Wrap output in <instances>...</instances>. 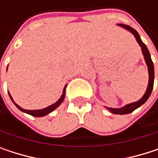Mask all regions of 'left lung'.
<instances>
[{
    "instance_id": "obj_1",
    "label": "left lung",
    "mask_w": 158,
    "mask_h": 158,
    "mask_svg": "<svg viewBox=\"0 0 158 158\" xmlns=\"http://www.w3.org/2000/svg\"><path fill=\"white\" fill-rule=\"evenodd\" d=\"M119 25L122 26V27H123V28H125L126 30L130 31L135 35L136 41L138 42V44L141 47L143 55V57H144V60H145V63H146L147 68H148V74H149V80H148V86H147L146 91H145V93L143 94V96L139 101H137L135 102H133V103H130V104H127V105L123 106V108H119V109H114V108H108V107H106L107 110H110L111 113H114V114H127V113H131L132 111H134L135 110H136L137 108H139L141 105H143L147 101V99L150 97L151 92L153 90V87H154L155 71H154V64H153V61L151 59L150 53H149L148 49L146 48V46L143 43V41L141 40L140 35H138V33L134 28H132L129 25H126V24H119Z\"/></svg>"
}]
</instances>
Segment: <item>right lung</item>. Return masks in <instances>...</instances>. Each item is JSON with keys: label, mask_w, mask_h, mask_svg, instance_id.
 <instances>
[{"label": "right lung", "mask_w": 158, "mask_h": 158, "mask_svg": "<svg viewBox=\"0 0 158 158\" xmlns=\"http://www.w3.org/2000/svg\"><path fill=\"white\" fill-rule=\"evenodd\" d=\"M66 87H67V85L65 86V88H64V89H63V93H62V96L60 97V99L56 102H55L54 104H52V105H50V106H48L47 108H45V109H41V110H24V109H23L22 107H20L18 104H16L15 102H14V100H13V98H12V96L10 95V93H9V96H10V98H11V100L13 101V102L15 103V105L16 107L19 109L20 110H22V111H23V112H25V113H28V114H30V115H32V116H35V117H42V116H45V115H47L48 113H50L51 111H53V110H55V109H56L61 103H62V102L64 101V99H65V93H66Z\"/></svg>", "instance_id": "right-lung-1"}]
</instances>
